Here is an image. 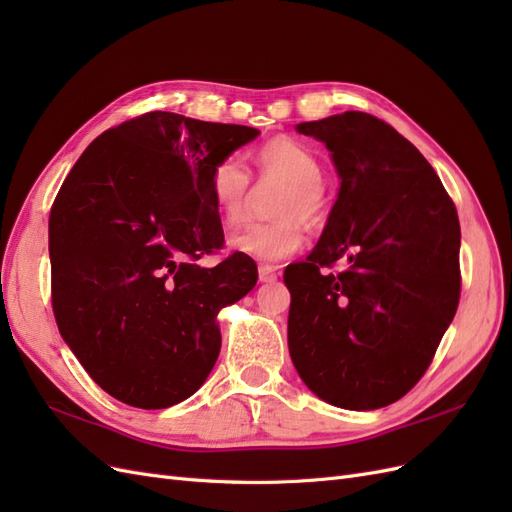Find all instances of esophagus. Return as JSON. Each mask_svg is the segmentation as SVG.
<instances>
[{"label":"esophagus","instance_id":"esophagus-1","mask_svg":"<svg viewBox=\"0 0 512 512\" xmlns=\"http://www.w3.org/2000/svg\"><path fill=\"white\" fill-rule=\"evenodd\" d=\"M258 280H260L262 284L275 282V280H277V267H273V265H260V267H258Z\"/></svg>","mask_w":512,"mask_h":512}]
</instances>
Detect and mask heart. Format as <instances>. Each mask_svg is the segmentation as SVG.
Listing matches in <instances>:
<instances>
[{
  "instance_id": "obj_1",
  "label": "heart",
  "mask_w": 512,
  "mask_h": 512,
  "mask_svg": "<svg viewBox=\"0 0 512 512\" xmlns=\"http://www.w3.org/2000/svg\"><path fill=\"white\" fill-rule=\"evenodd\" d=\"M256 164L262 177L282 179L271 222H252L232 232L228 247L235 254L277 262L301 250L305 241L303 220H316L324 211L322 164L316 153L299 141L280 136L256 151ZM250 170L239 156H226L213 166L209 192L226 222H237L250 198Z\"/></svg>"
}]
</instances>
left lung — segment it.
<instances>
[{"mask_svg": "<svg viewBox=\"0 0 512 512\" xmlns=\"http://www.w3.org/2000/svg\"><path fill=\"white\" fill-rule=\"evenodd\" d=\"M324 143L339 192L320 241L288 265V350L314 395L378 410L421 380L459 303V220L436 170L359 111L297 123ZM346 257L339 274L320 272Z\"/></svg>", "mask_w": 512, "mask_h": 512, "instance_id": "obj_1", "label": "left lung"}]
</instances>
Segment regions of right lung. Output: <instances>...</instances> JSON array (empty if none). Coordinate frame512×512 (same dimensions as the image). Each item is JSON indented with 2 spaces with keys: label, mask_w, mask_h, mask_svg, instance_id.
<instances>
[{
  "label": "right lung",
  "mask_w": 512,
  "mask_h": 512,
  "mask_svg": "<svg viewBox=\"0 0 512 512\" xmlns=\"http://www.w3.org/2000/svg\"><path fill=\"white\" fill-rule=\"evenodd\" d=\"M256 128L153 111L91 143L49 220L53 312L87 374L123 404L194 395L218 361V314L256 286L252 258L203 267L224 232L213 166Z\"/></svg>",
  "instance_id": "1"
}]
</instances>
